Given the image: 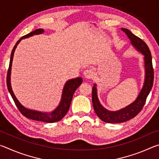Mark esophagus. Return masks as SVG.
<instances>
[{
    "label": "esophagus",
    "mask_w": 159,
    "mask_h": 159,
    "mask_svg": "<svg viewBox=\"0 0 159 159\" xmlns=\"http://www.w3.org/2000/svg\"><path fill=\"white\" fill-rule=\"evenodd\" d=\"M83 76L85 78V79H90L93 76V71L92 69H86L85 71L83 72Z\"/></svg>",
    "instance_id": "34e87169"
}]
</instances>
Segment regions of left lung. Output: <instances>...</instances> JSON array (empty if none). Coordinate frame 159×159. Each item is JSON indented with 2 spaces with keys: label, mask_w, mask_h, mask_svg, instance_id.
<instances>
[{
  "label": "left lung",
  "mask_w": 159,
  "mask_h": 159,
  "mask_svg": "<svg viewBox=\"0 0 159 159\" xmlns=\"http://www.w3.org/2000/svg\"><path fill=\"white\" fill-rule=\"evenodd\" d=\"M121 30L127 35L132 45L144 55V81L143 87L135 100L124 108L115 111L107 110L102 105L98 97L97 85L95 83L94 84L92 90V101L94 110L102 120L109 123H123L136 116L143 108L147 96L149 95L154 83V69L149 47L141 39L134 35L128 29L122 28Z\"/></svg>",
  "instance_id": "1"
}]
</instances>
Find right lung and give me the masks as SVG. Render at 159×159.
Here are the masks:
<instances>
[{
    "label": "right lung",
    "mask_w": 159,
    "mask_h": 159,
    "mask_svg": "<svg viewBox=\"0 0 159 159\" xmlns=\"http://www.w3.org/2000/svg\"><path fill=\"white\" fill-rule=\"evenodd\" d=\"M44 32L43 29H38L36 30L30 32V33L25 35L21 38L17 42V43L13 48L11 52V56H10V61L9 64V68L8 71H7V89L10 95H11L12 98L14 100L16 106L20 110V111L22 114L25 116L26 118H30L32 120H38V121H42L45 123H55L60 120L66 114V113L68 112L69 109L71 105V102L72 100V98H73L74 93L75 91L79 87L83 82L82 78L78 77L76 79H70L67 80L65 84H64L62 94H61V98L60 104L57 106L54 111L52 112H42L36 111V110L33 109H29L26 108L25 107H24L18 99L16 98L14 93H13L11 83H10V76H11V68H12V60H13V56H14L15 50L17 48V45L20 43V42L22 39H27L31 36H33L34 35H39L41 34Z\"/></svg>",
    "instance_id": "obj_1"
}]
</instances>
